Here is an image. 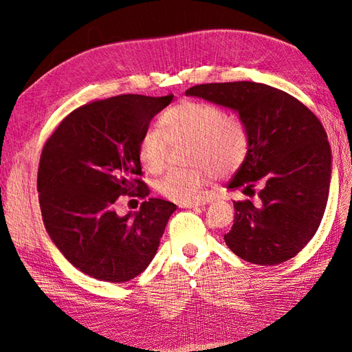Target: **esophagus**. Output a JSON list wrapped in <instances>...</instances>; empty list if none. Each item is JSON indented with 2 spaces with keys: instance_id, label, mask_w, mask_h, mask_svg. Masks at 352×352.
<instances>
[{
  "instance_id": "obj_1",
  "label": "esophagus",
  "mask_w": 352,
  "mask_h": 352,
  "mask_svg": "<svg viewBox=\"0 0 352 352\" xmlns=\"http://www.w3.org/2000/svg\"><path fill=\"white\" fill-rule=\"evenodd\" d=\"M212 198L206 197L202 199H197V201H189V202H182V204H179V207H184V208H190V207H199V206H206L208 202H211Z\"/></svg>"
}]
</instances>
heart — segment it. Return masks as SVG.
I'll use <instances>...</instances> for the list:
<instances>
[{"label":"heart","mask_w":352,"mask_h":352,"mask_svg":"<svg viewBox=\"0 0 352 352\" xmlns=\"http://www.w3.org/2000/svg\"><path fill=\"white\" fill-rule=\"evenodd\" d=\"M157 127L146 129L138 145V157L150 173L166 167L170 144L188 142L185 168H173L158 180L157 190L175 202L198 199L208 180L229 175L245 162L250 150L248 127L239 117L216 104L184 101L168 109Z\"/></svg>","instance_id":"1"}]
</instances>
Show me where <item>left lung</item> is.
<instances>
[{"label": "left lung", "instance_id": "obj_1", "mask_svg": "<svg viewBox=\"0 0 352 352\" xmlns=\"http://www.w3.org/2000/svg\"><path fill=\"white\" fill-rule=\"evenodd\" d=\"M186 95L235 110L250 132V150L228 188L257 199L233 202L235 219L225 235L245 261L274 265L295 257L323 219L332 157L322 122L278 88L255 82L202 83Z\"/></svg>", "mask_w": 352, "mask_h": 352}]
</instances>
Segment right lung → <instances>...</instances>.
<instances>
[{
    "label": "right lung",
    "mask_w": 352,
    "mask_h": 352,
    "mask_svg": "<svg viewBox=\"0 0 352 352\" xmlns=\"http://www.w3.org/2000/svg\"><path fill=\"white\" fill-rule=\"evenodd\" d=\"M167 97L117 95L73 110L48 138L39 160L38 192L50 238L74 267L94 279L123 283L141 274L158 250L176 206L150 198L138 157L153 117ZM143 199L119 217L115 202Z\"/></svg>",
    "instance_id": "obj_1"
}]
</instances>
